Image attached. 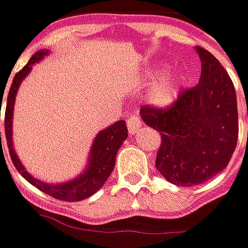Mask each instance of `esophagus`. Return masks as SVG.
Here are the masks:
<instances>
[{
  "label": "esophagus",
  "mask_w": 248,
  "mask_h": 248,
  "mask_svg": "<svg viewBox=\"0 0 248 248\" xmlns=\"http://www.w3.org/2000/svg\"><path fill=\"white\" fill-rule=\"evenodd\" d=\"M127 127L131 134H137L139 128L142 127V120L137 114H132L128 120H127Z\"/></svg>",
  "instance_id": "esophagus-1"
}]
</instances>
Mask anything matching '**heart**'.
<instances>
[{
    "label": "heart",
    "mask_w": 248,
    "mask_h": 248,
    "mask_svg": "<svg viewBox=\"0 0 248 248\" xmlns=\"http://www.w3.org/2000/svg\"><path fill=\"white\" fill-rule=\"evenodd\" d=\"M174 93H175V90H174L172 81L170 78H163L152 90L150 98L157 105H167L174 98Z\"/></svg>",
    "instance_id": "obj_1"
}]
</instances>
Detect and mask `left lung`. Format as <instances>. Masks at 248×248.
<instances>
[{"label": "left lung", "instance_id": "8db88e82", "mask_svg": "<svg viewBox=\"0 0 248 248\" xmlns=\"http://www.w3.org/2000/svg\"><path fill=\"white\" fill-rule=\"evenodd\" d=\"M196 49L202 61L200 81L181 91L168 106L140 109L143 121L161 137L156 170L176 186L200 185L219 174L239 137L233 82L213 53Z\"/></svg>", "mask_w": 248, "mask_h": 248}]
</instances>
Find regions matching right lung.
Returning a JSON list of instances; mask_svg holds the SVG:
<instances>
[{
  "label": "right lung",
  "instance_id": "obj_1",
  "mask_svg": "<svg viewBox=\"0 0 248 248\" xmlns=\"http://www.w3.org/2000/svg\"><path fill=\"white\" fill-rule=\"evenodd\" d=\"M48 51H37L33 56L30 58L29 63L24 66L19 73H16L14 77V81L11 85V90L8 92V99H6V108H5V138H6V145L9 149V156L12 158L15 168L22 174L26 181H29L37 189L46 195L52 196L58 200L63 202H80L87 197L92 196L96 190H99L106 182V179L111 174L114 164H116V155L119 152L121 143L128 137V129L125 125L124 120H120L110 125L109 128L103 129L98 134V137L93 140L92 150H91L90 164L87 171L81 174L74 181L61 184V185H49L44 184L41 181H37L34 176H31L22 166L19 158L15 153L14 146H12V113H14L15 95L17 92V88L24 77L30 73L31 66L34 63L41 61L44 55H46ZM2 96V95H1ZM2 103V100H1ZM1 109V105H0ZM0 143H1V132H0Z\"/></svg>",
  "mask_w": 248,
  "mask_h": 248
}]
</instances>
